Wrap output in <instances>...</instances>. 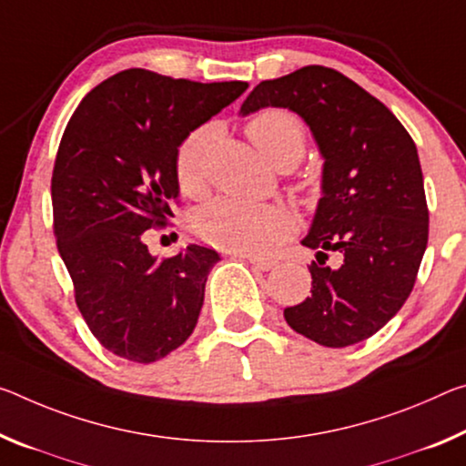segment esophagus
I'll return each instance as SVG.
<instances>
[{
    "mask_svg": "<svg viewBox=\"0 0 466 466\" xmlns=\"http://www.w3.org/2000/svg\"><path fill=\"white\" fill-rule=\"evenodd\" d=\"M242 259H247L250 265H255V268L261 271H269L278 265L273 259H263V257H257V255H242Z\"/></svg>",
    "mask_w": 466,
    "mask_h": 466,
    "instance_id": "esophagus-1",
    "label": "esophagus"
}]
</instances>
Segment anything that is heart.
<instances>
[{"label": "heart", "instance_id": "1", "mask_svg": "<svg viewBox=\"0 0 466 466\" xmlns=\"http://www.w3.org/2000/svg\"><path fill=\"white\" fill-rule=\"evenodd\" d=\"M247 135L273 166L299 164L305 153L307 130L299 116L286 109H263L247 124ZM213 128L205 127L182 140L176 153V178L184 195L198 197L205 190V155ZM197 236L207 245L242 255L271 253L297 230V218L278 203H257L221 197L193 219Z\"/></svg>", "mask_w": 466, "mask_h": 466}]
</instances>
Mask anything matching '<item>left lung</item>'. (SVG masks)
Segmentation results:
<instances>
[{
	"label": "left lung",
	"mask_w": 466,
	"mask_h": 466,
	"mask_svg": "<svg viewBox=\"0 0 466 466\" xmlns=\"http://www.w3.org/2000/svg\"><path fill=\"white\" fill-rule=\"evenodd\" d=\"M299 114L323 157L321 198L300 242L315 250L311 297L284 309L294 331L328 349L363 342L400 311L427 248L423 172L409 132L344 74L307 66L250 91L240 116ZM338 252L340 265H325Z\"/></svg>",
	"instance_id": "8db88e82"
}]
</instances>
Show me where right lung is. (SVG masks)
<instances>
[{
	"label": "right lung",
	"instance_id": "1",
	"mask_svg": "<svg viewBox=\"0 0 466 466\" xmlns=\"http://www.w3.org/2000/svg\"><path fill=\"white\" fill-rule=\"evenodd\" d=\"M247 88L122 70L64 130L51 178L57 250L88 329L120 359L155 363L193 334L219 255L188 245L159 261L143 234L172 216L182 140Z\"/></svg>",
	"mask_w": 466,
	"mask_h": 466
}]
</instances>
